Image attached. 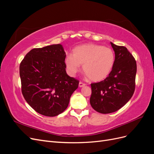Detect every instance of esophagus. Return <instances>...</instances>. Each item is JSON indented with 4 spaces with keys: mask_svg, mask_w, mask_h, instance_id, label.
Here are the masks:
<instances>
[{
    "mask_svg": "<svg viewBox=\"0 0 154 154\" xmlns=\"http://www.w3.org/2000/svg\"><path fill=\"white\" fill-rule=\"evenodd\" d=\"M85 85V83H82V82H80L79 83V87H84Z\"/></svg>",
    "mask_w": 154,
    "mask_h": 154,
    "instance_id": "obj_1",
    "label": "esophagus"
}]
</instances>
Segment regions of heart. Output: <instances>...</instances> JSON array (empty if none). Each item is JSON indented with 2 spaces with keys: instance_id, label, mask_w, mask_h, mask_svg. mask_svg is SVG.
I'll return each instance as SVG.
<instances>
[{
  "instance_id": "b5f03b06",
  "label": "heart",
  "mask_w": 154,
  "mask_h": 154,
  "mask_svg": "<svg viewBox=\"0 0 154 154\" xmlns=\"http://www.w3.org/2000/svg\"><path fill=\"white\" fill-rule=\"evenodd\" d=\"M65 63L70 74L76 73L80 65H83V71L88 79L93 82H100L105 79L112 71L115 54L109 48L86 44L74 48L72 55L66 57Z\"/></svg>"
}]
</instances>
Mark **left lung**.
<instances>
[{"mask_svg": "<svg viewBox=\"0 0 154 154\" xmlns=\"http://www.w3.org/2000/svg\"><path fill=\"white\" fill-rule=\"evenodd\" d=\"M110 44L115 52L112 71L104 80L91 85V105L101 114L120 109L131 98L136 87V60L127 48Z\"/></svg>", "mask_w": 154, "mask_h": 154, "instance_id": "obj_1", "label": "left lung"}]
</instances>
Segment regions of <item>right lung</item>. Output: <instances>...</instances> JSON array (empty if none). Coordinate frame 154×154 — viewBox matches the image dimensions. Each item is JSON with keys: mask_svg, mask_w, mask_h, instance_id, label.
Listing matches in <instances>:
<instances>
[{"mask_svg": "<svg viewBox=\"0 0 154 154\" xmlns=\"http://www.w3.org/2000/svg\"><path fill=\"white\" fill-rule=\"evenodd\" d=\"M66 54L61 44L31 49L20 64L21 89L36 112L49 117L62 113L79 80L66 71Z\"/></svg>", "mask_w": 154, "mask_h": 154, "instance_id": "right-lung-1", "label": "right lung"}]
</instances>
